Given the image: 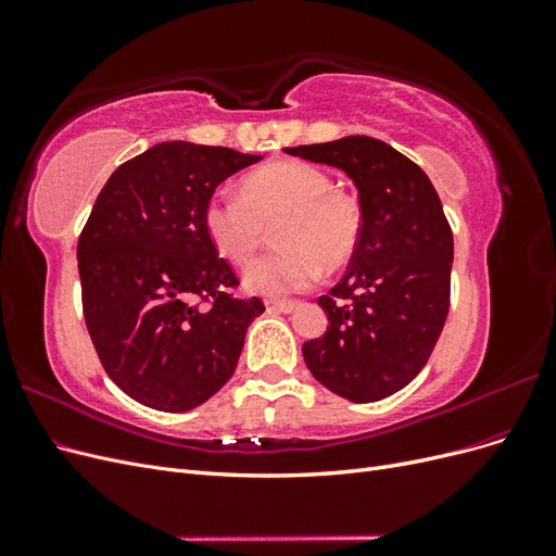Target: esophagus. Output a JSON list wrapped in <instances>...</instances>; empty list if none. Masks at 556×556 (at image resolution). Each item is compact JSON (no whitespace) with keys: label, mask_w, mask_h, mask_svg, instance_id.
<instances>
[{"label":"esophagus","mask_w":556,"mask_h":556,"mask_svg":"<svg viewBox=\"0 0 556 556\" xmlns=\"http://www.w3.org/2000/svg\"><path fill=\"white\" fill-rule=\"evenodd\" d=\"M268 308H274V311H280V313H292L294 308H296V301H278V299H274V301H268Z\"/></svg>","instance_id":"obj_1"}]
</instances>
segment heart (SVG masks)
Returning <instances> with one entry per match:
<instances>
[{"mask_svg": "<svg viewBox=\"0 0 556 556\" xmlns=\"http://www.w3.org/2000/svg\"><path fill=\"white\" fill-rule=\"evenodd\" d=\"M276 227V243L245 271V288L282 296L304 292L323 271H339L357 255L364 233V208L355 192L336 188L331 176L301 160L264 164L241 178L239 194H213L201 223L227 262L243 266Z\"/></svg>", "mask_w": 556, "mask_h": 556, "instance_id": "b5f03b06", "label": "heart"}]
</instances>
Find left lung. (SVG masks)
<instances>
[{"mask_svg":"<svg viewBox=\"0 0 556 556\" xmlns=\"http://www.w3.org/2000/svg\"><path fill=\"white\" fill-rule=\"evenodd\" d=\"M285 150L339 166L364 208L357 255L317 299L329 327L304 343L306 366L333 394L380 401L422 371L450 311L454 245L439 192L413 160L371 137Z\"/></svg>","mask_w":556,"mask_h":556,"instance_id":"8db88e82","label":"left lung"}]
</instances>
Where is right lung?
I'll use <instances>...</instances> for the list:
<instances>
[{
  "label": "right lung",
  "mask_w": 556,
  "mask_h": 556,
  "mask_svg": "<svg viewBox=\"0 0 556 556\" xmlns=\"http://www.w3.org/2000/svg\"><path fill=\"white\" fill-rule=\"evenodd\" d=\"M223 146L157 143L111 174L78 237L83 315L109 378L134 401L185 413L231 378L260 296L217 257L201 213L260 162Z\"/></svg>",
  "instance_id": "obj_1"
}]
</instances>
